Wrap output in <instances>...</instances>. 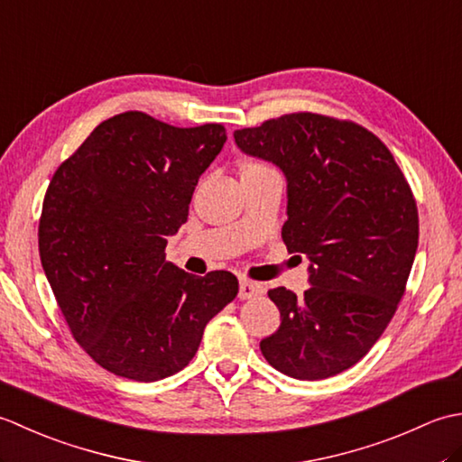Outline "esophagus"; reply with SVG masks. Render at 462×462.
Segmentation results:
<instances>
[{
    "label": "esophagus",
    "instance_id": "obj_1",
    "mask_svg": "<svg viewBox=\"0 0 462 462\" xmlns=\"http://www.w3.org/2000/svg\"><path fill=\"white\" fill-rule=\"evenodd\" d=\"M262 293H263V288L260 286L258 282L240 280V286H238V298H240V300L256 298V296H262Z\"/></svg>",
    "mask_w": 462,
    "mask_h": 462
}]
</instances>
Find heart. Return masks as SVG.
Wrapping results in <instances>:
<instances>
[{
	"label": "heart",
	"instance_id": "obj_1",
	"mask_svg": "<svg viewBox=\"0 0 462 462\" xmlns=\"http://www.w3.org/2000/svg\"><path fill=\"white\" fill-rule=\"evenodd\" d=\"M248 166H263V164H256V162H252V164H248Z\"/></svg>",
	"mask_w": 462,
	"mask_h": 462
}]
</instances>
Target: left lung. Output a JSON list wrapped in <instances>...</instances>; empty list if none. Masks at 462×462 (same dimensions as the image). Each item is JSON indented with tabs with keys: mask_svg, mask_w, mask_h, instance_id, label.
Masks as SVG:
<instances>
[{
	"mask_svg": "<svg viewBox=\"0 0 462 462\" xmlns=\"http://www.w3.org/2000/svg\"><path fill=\"white\" fill-rule=\"evenodd\" d=\"M234 141L286 176L282 238L310 260L303 296L268 291L282 323L262 356L293 379L337 375L375 346L403 298L419 244L413 192L387 146L356 123L293 113Z\"/></svg>",
	"mask_w": 462,
	"mask_h": 462,
	"instance_id": "obj_1",
	"label": "left lung"
}]
</instances>
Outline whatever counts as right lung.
I'll use <instances>...</instances> for the list:
<instances>
[{"label":"right lung","instance_id":"1","mask_svg":"<svg viewBox=\"0 0 462 462\" xmlns=\"http://www.w3.org/2000/svg\"><path fill=\"white\" fill-rule=\"evenodd\" d=\"M224 143L222 125L179 129L129 111L97 126L49 182L43 272L75 341L115 375L152 383L179 373L206 323L236 298L230 272L192 276L164 260Z\"/></svg>","mask_w":462,"mask_h":462}]
</instances>
